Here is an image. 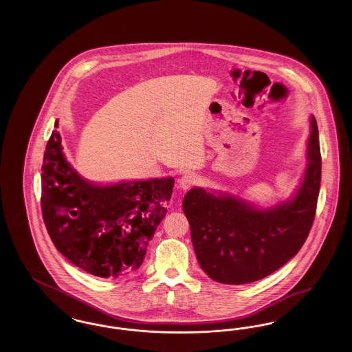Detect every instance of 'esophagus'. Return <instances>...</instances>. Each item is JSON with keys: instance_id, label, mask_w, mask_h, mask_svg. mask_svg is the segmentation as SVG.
Masks as SVG:
<instances>
[{"instance_id": "esophagus-1", "label": "esophagus", "mask_w": 352, "mask_h": 352, "mask_svg": "<svg viewBox=\"0 0 352 352\" xmlns=\"http://www.w3.org/2000/svg\"><path fill=\"white\" fill-rule=\"evenodd\" d=\"M195 182H197V177L194 174H191V173L184 174L178 179V184H179V187L182 190H188L190 187H192L195 184Z\"/></svg>"}]
</instances>
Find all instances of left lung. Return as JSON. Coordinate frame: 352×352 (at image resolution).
<instances>
[{
  "label": "left lung",
  "instance_id": "1",
  "mask_svg": "<svg viewBox=\"0 0 352 352\" xmlns=\"http://www.w3.org/2000/svg\"><path fill=\"white\" fill-rule=\"evenodd\" d=\"M320 170L318 126L311 116L307 168L293 199L261 210L232 195L191 188L182 207L206 274L221 284H250L294 257L316 218Z\"/></svg>",
  "mask_w": 352,
  "mask_h": 352
}]
</instances>
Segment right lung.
Segmentation results:
<instances>
[{"mask_svg": "<svg viewBox=\"0 0 352 352\" xmlns=\"http://www.w3.org/2000/svg\"><path fill=\"white\" fill-rule=\"evenodd\" d=\"M173 186L174 178L91 184L68 164L54 131L42 165V215L54 245L74 265L102 278L125 277L141 267Z\"/></svg>", "mask_w": 352, "mask_h": 352, "instance_id": "right-lung-1", "label": "right lung"}]
</instances>
